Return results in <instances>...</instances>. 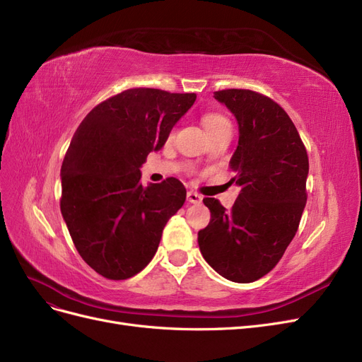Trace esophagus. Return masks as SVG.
Here are the masks:
<instances>
[{"mask_svg":"<svg viewBox=\"0 0 362 362\" xmlns=\"http://www.w3.org/2000/svg\"><path fill=\"white\" fill-rule=\"evenodd\" d=\"M186 198H188V202L192 203V204H200L202 200H203V197L200 194L192 192V191H189L188 194H186Z\"/></svg>","mask_w":362,"mask_h":362,"instance_id":"1","label":"esophagus"}]
</instances>
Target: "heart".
<instances>
[{
    "instance_id": "heart-1",
    "label": "heart",
    "mask_w": 362,
    "mask_h": 362,
    "mask_svg": "<svg viewBox=\"0 0 362 362\" xmlns=\"http://www.w3.org/2000/svg\"><path fill=\"white\" fill-rule=\"evenodd\" d=\"M202 123L204 126V129L207 132V135H212L215 132H219L226 129V127H231L228 119L226 115L219 114V112H207L203 115Z\"/></svg>"
}]
</instances>
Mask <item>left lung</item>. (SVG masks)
I'll return each mask as SVG.
<instances>
[{
    "label": "left lung",
    "instance_id": "obj_1",
    "mask_svg": "<svg viewBox=\"0 0 362 362\" xmlns=\"http://www.w3.org/2000/svg\"><path fill=\"white\" fill-rule=\"evenodd\" d=\"M235 114L239 144L230 160L240 192L231 211L204 198L212 219L198 231L204 260L224 278L252 283L271 272L295 238L307 203L308 155L293 122L262 93H214Z\"/></svg>",
    "mask_w": 362,
    "mask_h": 362
}]
</instances>
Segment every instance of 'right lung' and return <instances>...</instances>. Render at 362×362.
<instances>
[{"label": "right lung", "mask_w": 362, "mask_h": 362, "mask_svg": "<svg viewBox=\"0 0 362 362\" xmlns=\"http://www.w3.org/2000/svg\"><path fill=\"white\" fill-rule=\"evenodd\" d=\"M195 98L129 88L96 105L78 126L62 165L60 209L76 251L99 275L119 281L141 272L183 206L177 179L143 186L139 167Z\"/></svg>", "instance_id": "1"}]
</instances>
